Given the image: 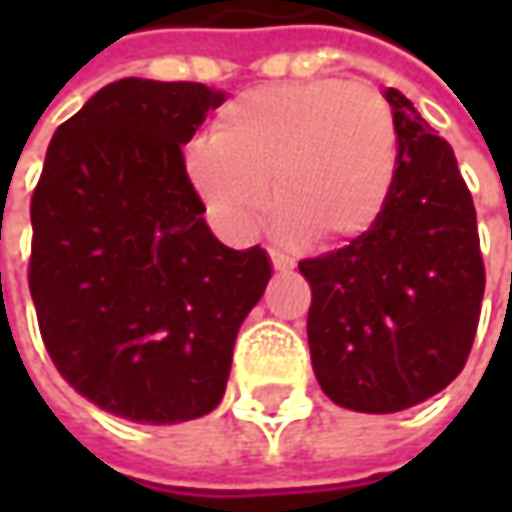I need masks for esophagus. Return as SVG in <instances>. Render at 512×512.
Segmentation results:
<instances>
[{
  "mask_svg": "<svg viewBox=\"0 0 512 512\" xmlns=\"http://www.w3.org/2000/svg\"><path fill=\"white\" fill-rule=\"evenodd\" d=\"M270 262H273V270H293V259L285 256V253H279V250H270Z\"/></svg>",
  "mask_w": 512,
  "mask_h": 512,
  "instance_id": "1",
  "label": "esophagus"
}]
</instances>
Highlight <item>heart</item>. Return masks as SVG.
<instances>
[{
	"label": "heart",
	"mask_w": 512,
	"mask_h": 512,
	"mask_svg": "<svg viewBox=\"0 0 512 512\" xmlns=\"http://www.w3.org/2000/svg\"><path fill=\"white\" fill-rule=\"evenodd\" d=\"M399 170L396 116L379 90L339 79L230 99L185 150V173L230 239L256 233L273 193L287 239L347 245L382 219Z\"/></svg>",
	"instance_id": "b5f03b06"
}]
</instances>
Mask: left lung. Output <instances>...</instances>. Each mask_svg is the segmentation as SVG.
Instances as JSON below:
<instances>
[{"label": "left lung", "mask_w": 512, "mask_h": 512, "mask_svg": "<svg viewBox=\"0 0 512 512\" xmlns=\"http://www.w3.org/2000/svg\"><path fill=\"white\" fill-rule=\"evenodd\" d=\"M399 170L382 219L350 245L299 262L313 302L319 387L359 413H396L462 373L476 339L484 262L456 156L396 88Z\"/></svg>", "instance_id": "8db88e82"}]
</instances>
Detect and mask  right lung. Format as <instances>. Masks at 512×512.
Returning <instances> with one entry per match:
<instances>
[{"label": "right lung", "mask_w": 512, "mask_h": 512, "mask_svg": "<svg viewBox=\"0 0 512 512\" xmlns=\"http://www.w3.org/2000/svg\"><path fill=\"white\" fill-rule=\"evenodd\" d=\"M222 102L199 82H110L56 128L30 199L42 342L76 393L130 422H190L222 402L270 279L262 247L210 233L185 173L182 145Z\"/></svg>", "instance_id": "right-lung-1"}]
</instances>
